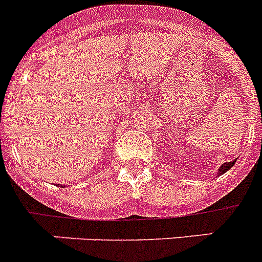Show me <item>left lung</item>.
Here are the masks:
<instances>
[{
    "label": "left lung",
    "instance_id": "1",
    "mask_svg": "<svg viewBox=\"0 0 262 262\" xmlns=\"http://www.w3.org/2000/svg\"><path fill=\"white\" fill-rule=\"evenodd\" d=\"M234 163H235V160L229 161V163H223V164L221 165L220 169H218V176L223 175V173H225V172L229 171V169H230V168L233 167V165H234Z\"/></svg>",
    "mask_w": 262,
    "mask_h": 262
}]
</instances>
